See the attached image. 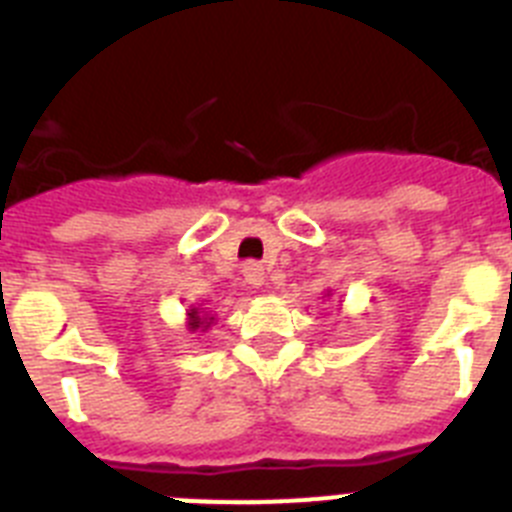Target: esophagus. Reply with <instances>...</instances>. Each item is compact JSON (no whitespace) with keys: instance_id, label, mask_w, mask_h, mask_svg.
<instances>
[{"instance_id":"34e87169","label":"esophagus","mask_w":512,"mask_h":512,"mask_svg":"<svg viewBox=\"0 0 512 512\" xmlns=\"http://www.w3.org/2000/svg\"><path fill=\"white\" fill-rule=\"evenodd\" d=\"M243 279H246L251 287H261L266 279V271L264 266L256 264V261H248V264H243Z\"/></svg>"}]
</instances>
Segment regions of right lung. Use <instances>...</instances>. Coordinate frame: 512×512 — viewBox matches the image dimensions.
<instances>
[{
  "label": "right lung",
  "instance_id": "right-lung-1",
  "mask_svg": "<svg viewBox=\"0 0 512 512\" xmlns=\"http://www.w3.org/2000/svg\"><path fill=\"white\" fill-rule=\"evenodd\" d=\"M189 315V330H207L212 323H215V318H210L202 307H192V310L187 312Z\"/></svg>",
  "mask_w": 512,
  "mask_h": 512
}]
</instances>
